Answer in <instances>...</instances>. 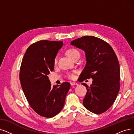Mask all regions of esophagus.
I'll return each mask as SVG.
<instances>
[{
    "instance_id": "esophagus-1",
    "label": "esophagus",
    "mask_w": 134,
    "mask_h": 134,
    "mask_svg": "<svg viewBox=\"0 0 134 134\" xmlns=\"http://www.w3.org/2000/svg\"><path fill=\"white\" fill-rule=\"evenodd\" d=\"M71 85V86H77L78 85V83H76V82H72L70 83Z\"/></svg>"
}]
</instances>
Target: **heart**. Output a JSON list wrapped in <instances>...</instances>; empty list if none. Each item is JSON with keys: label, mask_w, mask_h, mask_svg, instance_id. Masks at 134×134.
Returning <instances> with one entry per match:
<instances>
[{"label": "heart", "mask_w": 134, "mask_h": 134, "mask_svg": "<svg viewBox=\"0 0 134 134\" xmlns=\"http://www.w3.org/2000/svg\"><path fill=\"white\" fill-rule=\"evenodd\" d=\"M67 53L68 55L70 57V58L72 59V58L76 55L78 54H80V53L78 51H77L75 49H69L67 52ZM57 61V57H56L54 59V62L56 63ZM68 77L70 79H74V75L72 73H69L68 74Z\"/></svg>", "instance_id": "1"}]
</instances>
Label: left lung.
I'll list each match as a JSON object with an SVG mask.
<instances>
[{
	"label": "left lung",
	"mask_w": 134,
	"mask_h": 134,
	"mask_svg": "<svg viewBox=\"0 0 134 134\" xmlns=\"http://www.w3.org/2000/svg\"><path fill=\"white\" fill-rule=\"evenodd\" d=\"M71 45L84 51L86 65L80 75V81L91 77L83 100L85 107L95 114L107 110L114 102L120 90V66L114 50L106 42L92 36L73 40Z\"/></svg>",
	"instance_id": "8db88e82"
}]
</instances>
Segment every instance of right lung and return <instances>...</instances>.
Masks as SVG:
<instances>
[{"instance_id":"add662e5","label":"right lung","mask_w":134,"mask_h":134,"mask_svg":"<svg viewBox=\"0 0 134 134\" xmlns=\"http://www.w3.org/2000/svg\"><path fill=\"white\" fill-rule=\"evenodd\" d=\"M63 45V42H37L27 49L21 65L20 80L27 100L37 114L48 118L62 110L70 88L67 82L52 86L48 76Z\"/></svg>"}]
</instances>
